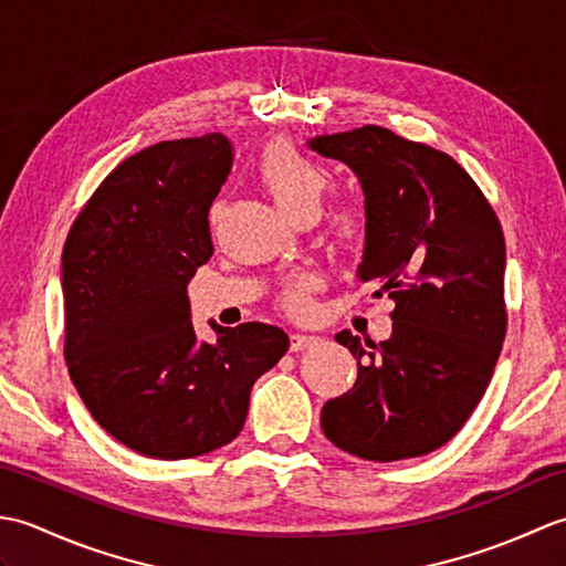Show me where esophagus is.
Listing matches in <instances>:
<instances>
[{
    "mask_svg": "<svg viewBox=\"0 0 566 566\" xmlns=\"http://www.w3.org/2000/svg\"><path fill=\"white\" fill-rule=\"evenodd\" d=\"M318 343L316 335H304V333H294L292 335V350H308V347H314Z\"/></svg>",
    "mask_w": 566,
    "mask_h": 566,
    "instance_id": "esophagus-1",
    "label": "esophagus"
}]
</instances>
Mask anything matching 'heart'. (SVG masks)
Instances as JSON below:
<instances>
[{"label": "heart", "mask_w": 566, "mask_h": 566, "mask_svg": "<svg viewBox=\"0 0 566 566\" xmlns=\"http://www.w3.org/2000/svg\"><path fill=\"white\" fill-rule=\"evenodd\" d=\"M258 177L284 213L292 219L306 211H318L321 199L331 189V172L318 160L294 148L292 143H272L264 148L258 163ZM333 233L345 248H359L367 233L365 213L357 207H340L333 213ZM314 276H298L284 290V304L294 314H306L311 308Z\"/></svg>", "instance_id": "heart-1"}]
</instances>
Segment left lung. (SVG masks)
Listing matches in <instances>:
<instances>
[{"label": "left lung", "mask_w": 566, "mask_h": 566, "mask_svg": "<svg viewBox=\"0 0 566 566\" xmlns=\"http://www.w3.org/2000/svg\"><path fill=\"white\" fill-rule=\"evenodd\" d=\"M365 189L359 282L394 298L391 338L335 335L357 357L355 387L321 411L326 438L371 462L452 440L494 375L506 338V240L484 191L448 153L363 126L308 143Z\"/></svg>", "instance_id": "left-lung-1"}]
</instances>
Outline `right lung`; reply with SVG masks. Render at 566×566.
Returning a JSON list of instances; mask_svg holds the SVG:
<instances>
[{"mask_svg": "<svg viewBox=\"0 0 566 566\" xmlns=\"http://www.w3.org/2000/svg\"><path fill=\"white\" fill-rule=\"evenodd\" d=\"M226 136L160 140L84 203L63 248L65 363L92 418L158 460L207 454L243 430L250 389L290 350L268 323L197 343L187 282L213 255L209 209L231 172Z\"/></svg>", "mask_w": 566, "mask_h": 566, "instance_id": "right-lung-1", "label": "right lung"}]
</instances>
